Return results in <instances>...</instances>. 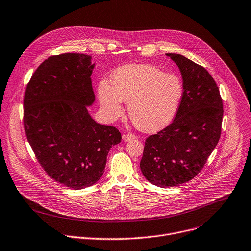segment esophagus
Segmentation results:
<instances>
[{"label": "esophagus", "mask_w": 251, "mask_h": 251, "mask_svg": "<svg viewBox=\"0 0 251 251\" xmlns=\"http://www.w3.org/2000/svg\"><path fill=\"white\" fill-rule=\"evenodd\" d=\"M136 139V136L133 135V134H125L123 135V141L124 142H128V141H131V140H134Z\"/></svg>", "instance_id": "1"}]
</instances>
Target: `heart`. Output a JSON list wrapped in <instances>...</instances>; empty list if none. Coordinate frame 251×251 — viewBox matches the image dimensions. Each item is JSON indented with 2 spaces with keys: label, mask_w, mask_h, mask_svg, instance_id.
Returning <instances> with one entry per match:
<instances>
[{
  "label": "heart",
  "mask_w": 251,
  "mask_h": 251,
  "mask_svg": "<svg viewBox=\"0 0 251 251\" xmlns=\"http://www.w3.org/2000/svg\"><path fill=\"white\" fill-rule=\"evenodd\" d=\"M98 99L110 120L118 118L128 104L134 125L144 132H156L169 125L179 110L184 88L181 79L147 64H132L118 68L112 74L111 85L102 81Z\"/></svg>",
  "instance_id": "heart-1"
}]
</instances>
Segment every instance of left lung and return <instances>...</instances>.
Instances as JSON below:
<instances>
[{
	"instance_id": "8db88e82",
	"label": "left lung",
	"mask_w": 251,
	"mask_h": 251,
	"mask_svg": "<svg viewBox=\"0 0 251 251\" xmlns=\"http://www.w3.org/2000/svg\"><path fill=\"white\" fill-rule=\"evenodd\" d=\"M179 68L184 93L173 122L146 139L140 168L153 185L173 187L194 178L221 134L219 89L202 66L179 54H166Z\"/></svg>"
}]
</instances>
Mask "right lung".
Wrapping results in <instances>:
<instances>
[{
  "label": "right lung",
  "instance_id": "add662e5",
  "mask_svg": "<svg viewBox=\"0 0 251 251\" xmlns=\"http://www.w3.org/2000/svg\"><path fill=\"white\" fill-rule=\"evenodd\" d=\"M94 68L85 54L50 57L33 74L24 97V127L39 163L76 190L97 183L110 148L121 142L115 127L97 123L88 112L95 102Z\"/></svg>",
  "mask_w": 251,
  "mask_h": 251
}]
</instances>
